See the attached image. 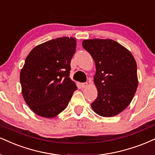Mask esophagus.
Segmentation results:
<instances>
[{"instance_id": "34e87169", "label": "esophagus", "mask_w": 155, "mask_h": 155, "mask_svg": "<svg viewBox=\"0 0 155 155\" xmlns=\"http://www.w3.org/2000/svg\"><path fill=\"white\" fill-rule=\"evenodd\" d=\"M87 85H88V84H87V83H81V87H83V88H85V87H86Z\"/></svg>"}]
</instances>
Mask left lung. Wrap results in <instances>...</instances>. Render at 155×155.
<instances>
[{"label": "left lung", "instance_id": "8db88e82", "mask_svg": "<svg viewBox=\"0 0 155 155\" xmlns=\"http://www.w3.org/2000/svg\"><path fill=\"white\" fill-rule=\"evenodd\" d=\"M83 47L93 57L96 68L94 83L98 96L91 107L104 117L116 116L129 106L138 86L135 59L112 39H86Z\"/></svg>", "mask_w": 155, "mask_h": 155}]
</instances>
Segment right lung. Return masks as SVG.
I'll use <instances>...</instances> for the list:
<instances>
[{
	"mask_svg": "<svg viewBox=\"0 0 155 155\" xmlns=\"http://www.w3.org/2000/svg\"><path fill=\"white\" fill-rule=\"evenodd\" d=\"M73 37H60L37 46L26 57L20 73L25 102L36 114L53 118L68 106L77 90L70 78L75 53Z\"/></svg>",
	"mask_w": 155,
	"mask_h": 155,
	"instance_id": "add662e5",
	"label": "right lung"
}]
</instances>
